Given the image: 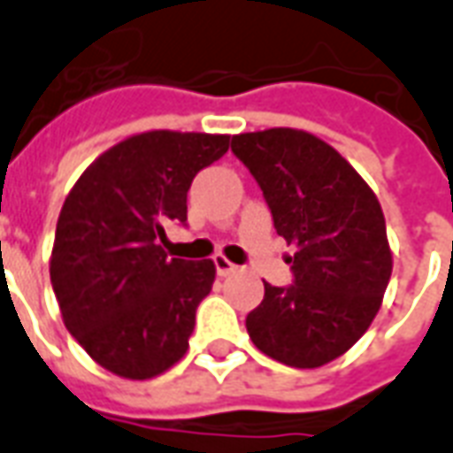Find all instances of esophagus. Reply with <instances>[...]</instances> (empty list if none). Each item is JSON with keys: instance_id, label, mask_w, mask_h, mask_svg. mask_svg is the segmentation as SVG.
I'll list each match as a JSON object with an SVG mask.
<instances>
[{"instance_id": "obj_1", "label": "esophagus", "mask_w": 453, "mask_h": 453, "mask_svg": "<svg viewBox=\"0 0 453 453\" xmlns=\"http://www.w3.org/2000/svg\"><path fill=\"white\" fill-rule=\"evenodd\" d=\"M213 264H216L218 276H227V273H233V271L237 269L233 261H227L226 257H220V254H218V257H213Z\"/></svg>"}]
</instances>
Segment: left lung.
<instances>
[{
  "label": "left lung",
  "mask_w": 453,
  "mask_h": 453,
  "mask_svg": "<svg viewBox=\"0 0 453 453\" xmlns=\"http://www.w3.org/2000/svg\"><path fill=\"white\" fill-rule=\"evenodd\" d=\"M233 153L295 247L293 283H264L247 334L278 363L321 367L357 343L380 311L391 278L380 201L336 149L300 129L240 134Z\"/></svg>",
  "instance_id": "obj_1"
}]
</instances>
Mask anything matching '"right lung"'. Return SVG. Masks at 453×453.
Returning <instances> with one entry per match:
<instances>
[{
  "mask_svg": "<svg viewBox=\"0 0 453 453\" xmlns=\"http://www.w3.org/2000/svg\"><path fill=\"white\" fill-rule=\"evenodd\" d=\"M223 134L146 132L105 150L57 220L50 280L79 346L127 380H150L187 353L213 261L170 259L167 223H187L196 173L226 156Z\"/></svg>",
  "mask_w": 453,
  "mask_h": 453,
  "instance_id": "right-lung-1",
  "label": "right lung"
}]
</instances>
